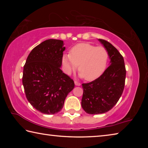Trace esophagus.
<instances>
[{
    "label": "esophagus",
    "mask_w": 148,
    "mask_h": 148,
    "mask_svg": "<svg viewBox=\"0 0 148 148\" xmlns=\"http://www.w3.org/2000/svg\"><path fill=\"white\" fill-rule=\"evenodd\" d=\"M74 84H75V86H81V84H80L79 82H77L76 81L74 82Z\"/></svg>",
    "instance_id": "34e87169"
}]
</instances>
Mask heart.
I'll list each match as a JSON object with an SVG mask.
<instances>
[{
    "mask_svg": "<svg viewBox=\"0 0 148 148\" xmlns=\"http://www.w3.org/2000/svg\"><path fill=\"white\" fill-rule=\"evenodd\" d=\"M108 52L104 47H96L88 43L74 46L71 53L62 56V62L65 73L71 75L78 65L79 77L92 81L101 76L106 69Z\"/></svg>",
    "mask_w": 148,
    "mask_h": 148,
    "instance_id": "heart-1",
    "label": "heart"
}]
</instances>
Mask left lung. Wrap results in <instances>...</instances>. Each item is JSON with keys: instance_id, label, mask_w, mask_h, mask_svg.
I'll use <instances>...</instances> for the list:
<instances>
[{"instance_id": "left-lung-1", "label": "left lung", "mask_w": 148, "mask_h": 148, "mask_svg": "<svg viewBox=\"0 0 148 148\" xmlns=\"http://www.w3.org/2000/svg\"><path fill=\"white\" fill-rule=\"evenodd\" d=\"M108 52L109 66L101 76L88 84H83L82 108L89 114L106 113L119 101L125 86L126 71L123 57L114 46L99 39Z\"/></svg>"}]
</instances>
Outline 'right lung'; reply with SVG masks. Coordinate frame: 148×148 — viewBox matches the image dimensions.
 <instances>
[{
	"instance_id": "obj_1",
	"label": "right lung",
	"mask_w": 148,
	"mask_h": 148,
	"mask_svg": "<svg viewBox=\"0 0 148 148\" xmlns=\"http://www.w3.org/2000/svg\"><path fill=\"white\" fill-rule=\"evenodd\" d=\"M64 50L62 40H46L32 50L24 65L22 82L27 99L44 114L61 111L74 87L73 80L61 69Z\"/></svg>"
}]
</instances>
